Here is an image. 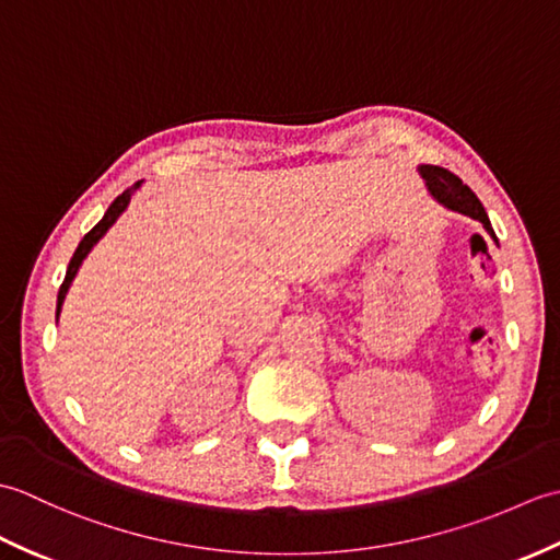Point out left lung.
Returning a JSON list of instances; mask_svg holds the SVG:
<instances>
[{
  "label": "left lung",
  "mask_w": 560,
  "mask_h": 560,
  "mask_svg": "<svg viewBox=\"0 0 560 560\" xmlns=\"http://www.w3.org/2000/svg\"><path fill=\"white\" fill-rule=\"evenodd\" d=\"M419 173L425 180L428 192H431V197L438 201V205H443L450 211H457V213H464V217L479 221L486 229V233H489L498 243V237L491 229L489 213H486L479 197L474 195L455 173L440 168V165H419Z\"/></svg>",
  "instance_id": "8db88e82"
}]
</instances>
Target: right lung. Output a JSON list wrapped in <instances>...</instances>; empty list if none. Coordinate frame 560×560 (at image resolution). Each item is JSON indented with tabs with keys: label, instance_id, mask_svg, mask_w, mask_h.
Returning <instances> with one entry per match:
<instances>
[{
	"label": "right lung",
	"instance_id": "1",
	"mask_svg": "<svg viewBox=\"0 0 560 560\" xmlns=\"http://www.w3.org/2000/svg\"><path fill=\"white\" fill-rule=\"evenodd\" d=\"M139 185H141V183H135L132 187L125 189V192H122L120 197H117V199L113 201V205L108 207V211H105V217H103L96 225H93V229H91L86 235H83V241L79 243L74 257L69 259L67 277H65L62 287H59V293H57V319H59V313H62V303H65V299H67V291H69V287H71V281H74V277H77L81 261L89 257L93 245H96V243L101 241V237L110 231V225L122 217V211L129 207V201H132V197H135V192L139 189Z\"/></svg>",
	"mask_w": 560,
	"mask_h": 560
}]
</instances>
